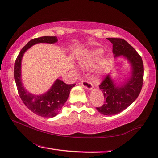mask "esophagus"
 I'll list each match as a JSON object with an SVG mask.
<instances>
[{"label": "esophagus", "instance_id": "esophagus-1", "mask_svg": "<svg viewBox=\"0 0 158 158\" xmlns=\"http://www.w3.org/2000/svg\"><path fill=\"white\" fill-rule=\"evenodd\" d=\"M81 84L83 86L84 88H85L87 90H91L94 88V86H93V84L91 83L88 80H83L81 81Z\"/></svg>", "mask_w": 158, "mask_h": 158}]
</instances>
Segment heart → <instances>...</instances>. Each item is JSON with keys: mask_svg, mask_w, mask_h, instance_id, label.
<instances>
[{"mask_svg": "<svg viewBox=\"0 0 158 158\" xmlns=\"http://www.w3.org/2000/svg\"><path fill=\"white\" fill-rule=\"evenodd\" d=\"M104 50L102 48L94 49L91 51L89 54H87L86 56L81 58L79 59V63L81 64L83 67L86 68H89L92 67L96 63L98 60L100 59L102 55H103ZM108 63V58L107 57H104L101 60L100 64L98 68V72H102L105 70Z\"/></svg>", "mask_w": 158, "mask_h": 158, "instance_id": "1", "label": "heart"}]
</instances>
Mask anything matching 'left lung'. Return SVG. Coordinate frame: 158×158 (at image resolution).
Instances as JSON below:
<instances>
[{"label":"left lung","instance_id":"left-lung-1","mask_svg":"<svg viewBox=\"0 0 158 158\" xmlns=\"http://www.w3.org/2000/svg\"><path fill=\"white\" fill-rule=\"evenodd\" d=\"M112 44L114 57L123 56L129 62L131 73L121 84H117L110 74L106 76L100 85L104 94V104L96 108L102 114H117L136 100L141 90L143 82V64L141 57L125 40L120 38H107Z\"/></svg>","mask_w":158,"mask_h":158}]
</instances>
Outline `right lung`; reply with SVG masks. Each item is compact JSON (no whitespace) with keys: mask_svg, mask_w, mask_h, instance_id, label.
<instances>
[{"mask_svg":"<svg viewBox=\"0 0 158 158\" xmlns=\"http://www.w3.org/2000/svg\"><path fill=\"white\" fill-rule=\"evenodd\" d=\"M57 42L58 39L56 36H44L30 40L21 49L14 66V78L21 100L31 112L46 118H52L60 112L67 100L71 89L75 87V84L68 85L57 79L44 94H33L25 89L22 83L21 60L24 53L32 46L39 43L54 44Z\"/></svg>","mask_w":158,"mask_h":158,"instance_id":"obj_1","label":"right lung"}]
</instances>
